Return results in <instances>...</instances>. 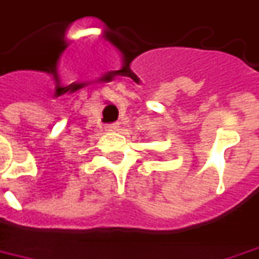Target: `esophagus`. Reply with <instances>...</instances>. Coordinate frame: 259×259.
I'll return each instance as SVG.
<instances>
[{"mask_svg":"<svg viewBox=\"0 0 259 259\" xmlns=\"http://www.w3.org/2000/svg\"><path fill=\"white\" fill-rule=\"evenodd\" d=\"M117 123H113V124H109V126H106V130L107 132H116L117 130Z\"/></svg>","mask_w":259,"mask_h":259,"instance_id":"34e87169","label":"esophagus"}]
</instances>
